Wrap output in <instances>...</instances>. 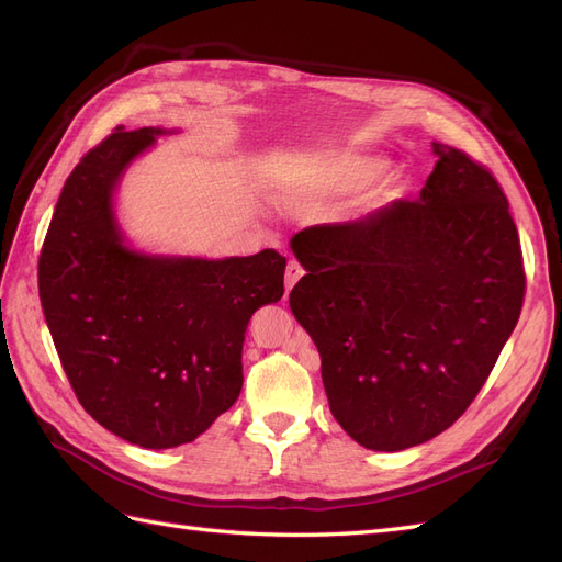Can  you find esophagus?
I'll return each mask as SVG.
<instances>
[{
  "label": "esophagus",
  "mask_w": 562,
  "mask_h": 562,
  "mask_svg": "<svg viewBox=\"0 0 562 562\" xmlns=\"http://www.w3.org/2000/svg\"><path fill=\"white\" fill-rule=\"evenodd\" d=\"M302 274H304V269L297 265V262H288V267H285V293L291 291V288L302 279Z\"/></svg>",
  "instance_id": "1"
}]
</instances>
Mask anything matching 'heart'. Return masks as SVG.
<instances>
[{
	"label": "heart",
	"instance_id": "b5f03b06",
	"mask_svg": "<svg viewBox=\"0 0 562 562\" xmlns=\"http://www.w3.org/2000/svg\"><path fill=\"white\" fill-rule=\"evenodd\" d=\"M389 171V159L372 151H342L328 159L314 161L288 190L295 203H318L335 194L363 190Z\"/></svg>",
	"mask_w": 562,
	"mask_h": 562
}]
</instances>
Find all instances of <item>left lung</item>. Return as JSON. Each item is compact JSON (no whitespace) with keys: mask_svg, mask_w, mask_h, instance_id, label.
<instances>
[{"mask_svg":"<svg viewBox=\"0 0 562 562\" xmlns=\"http://www.w3.org/2000/svg\"><path fill=\"white\" fill-rule=\"evenodd\" d=\"M431 147L417 199L291 241L307 269L291 310L318 349L333 417L368 450L452 427L522 310L520 239L499 182L462 149Z\"/></svg>","mask_w":562,"mask_h":562,"instance_id":"8db88e82","label":"left lung"}]
</instances>
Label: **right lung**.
<instances>
[{
	"mask_svg": "<svg viewBox=\"0 0 562 562\" xmlns=\"http://www.w3.org/2000/svg\"><path fill=\"white\" fill-rule=\"evenodd\" d=\"M164 128H114L65 180L40 255L46 326L79 403L149 450L192 443L241 394L250 316L283 297L285 258H164L124 244L112 194Z\"/></svg>",
	"mask_w": 562,
	"mask_h": 562,
	"instance_id": "add662e5",
	"label": "right lung"
}]
</instances>
